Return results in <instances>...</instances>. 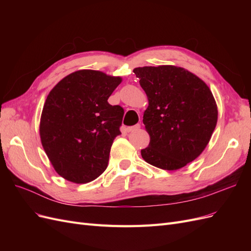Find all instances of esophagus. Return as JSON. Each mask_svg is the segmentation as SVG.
<instances>
[{
  "label": "esophagus",
  "instance_id": "esophagus-1",
  "mask_svg": "<svg viewBox=\"0 0 251 251\" xmlns=\"http://www.w3.org/2000/svg\"><path fill=\"white\" fill-rule=\"evenodd\" d=\"M140 127V125L138 124V125H136V126H127L126 128V132H133V131H136V130H138V128Z\"/></svg>",
  "mask_w": 251,
  "mask_h": 251
}]
</instances>
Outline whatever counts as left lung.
<instances>
[{
    "mask_svg": "<svg viewBox=\"0 0 251 251\" xmlns=\"http://www.w3.org/2000/svg\"><path fill=\"white\" fill-rule=\"evenodd\" d=\"M149 100L143 124L150 135L141 156L156 168L175 171L198 157L217 125L218 108L202 79L176 66L133 70Z\"/></svg>",
    "mask_w": 251,
    "mask_h": 251,
    "instance_id": "8db88e82",
    "label": "left lung"
}]
</instances>
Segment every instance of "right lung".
Here are the masks:
<instances>
[{
	"label": "right lung",
	"mask_w": 251,
	"mask_h": 251,
	"mask_svg": "<svg viewBox=\"0 0 251 251\" xmlns=\"http://www.w3.org/2000/svg\"><path fill=\"white\" fill-rule=\"evenodd\" d=\"M120 82L119 76L79 70L50 91L41 116V141L53 168L66 180L88 183L107 169L125 114L108 100Z\"/></svg>",
	"instance_id": "1"
}]
</instances>
